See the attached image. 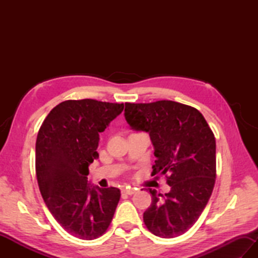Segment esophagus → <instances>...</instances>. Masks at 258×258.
<instances>
[{
	"instance_id": "34e87169",
	"label": "esophagus",
	"mask_w": 258,
	"mask_h": 258,
	"mask_svg": "<svg viewBox=\"0 0 258 258\" xmlns=\"http://www.w3.org/2000/svg\"><path fill=\"white\" fill-rule=\"evenodd\" d=\"M136 190L138 188H134V187H126L122 189V193L124 194H127V195H133L134 193H136Z\"/></svg>"
}]
</instances>
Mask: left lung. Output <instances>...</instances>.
<instances>
[{"label":"left lung","mask_w":258,"mask_h":258,"mask_svg":"<svg viewBox=\"0 0 258 258\" xmlns=\"http://www.w3.org/2000/svg\"><path fill=\"white\" fill-rule=\"evenodd\" d=\"M125 119L150 134L156 157L152 174L166 176L165 195L150 188L152 204L143 220L151 233L173 238L199 220L216 178V142L196 108L173 101L125 103Z\"/></svg>","instance_id":"left-lung-1"}]
</instances>
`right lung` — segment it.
<instances>
[{
  "label": "right lung",
  "instance_id": "obj_1",
  "mask_svg": "<svg viewBox=\"0 0 258 258\" xmlns=\"http://www.w3.org/2000/svg\"><path fill=\"white\" fill-rule=\"evenodd\" d=\"M123 108V103L91 98L64 101L48 113L38 131V187L53 217L78 238L91 240L105 233L118 204V188L92 186L87 175L98 156L100 133Z\"/></svg>",
  "mask_w": 258,
  "mask_h": 258
}]
</instances>
